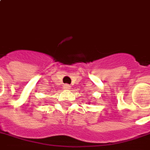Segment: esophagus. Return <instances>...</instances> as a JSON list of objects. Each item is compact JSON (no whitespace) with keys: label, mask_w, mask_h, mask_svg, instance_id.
<instances>
[{"label":"esophagus","mask_w":150,"mask_h":150,"mask_svg":"<svg viewBox=\"0 0 150 150\" xmlns=\"http://www.w3.org/2000/svg\"><path fill=\"white\" fill-rule=\"evenodd\" d=\"M64 88H65V89H70V88H71V86H70L69 84H65V85H64Z\"/></svg>","instance_id":"1"}]
</instances>
